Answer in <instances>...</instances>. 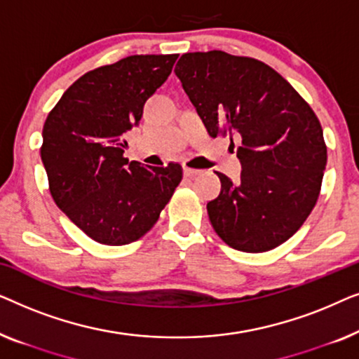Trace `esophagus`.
Wrapping results in <instances>:
<instances>
[{
	"label": "esophagus",
	"instance_id": "34e87169",
	"mask_svg": "<svg viewBox=\"0 0 359 359\" xmlns=\"http://www.w3.org/2000/svg\"><path fill=\"white\" fill-rule=\"evenodd\" d=\"M184 175L186 176H198V175H201V170H194V168H188V166H184Z\"/></svg>",
	"mask_w": 359,
	"mask_h": 359
}]
</instances>
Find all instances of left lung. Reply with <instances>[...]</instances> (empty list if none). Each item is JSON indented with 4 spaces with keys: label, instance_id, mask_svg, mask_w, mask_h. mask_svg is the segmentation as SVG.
Segmentation results:
<instances>
[{
    "label": "left lung",
    "instance_id": "8db88e82",
    "mask_svg": "<svg viewBox=\"0 0 359 359\" xmlns=\"http://www.w3.org/2000/svg\"><path fill=\"white\" fill-rule=\"evenodd\" d=\"M175 73L210 137H240V181L217 173L222 189L208 203L215 233L240 252L279 247L320 194L327 145L316 112L274 68L252 57L184 53Z\"/></svg>",
    "mask_w": 359,
    "mask_h": 359
}]
</instances>
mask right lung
I'll list each match as a JSON object with an SVG mask.
<instances>
[{"instance_id": "1", "label": "right lung", "mask_w": 359, "mask_h": 359, "mask_svg": "<svg viewBox=\"0 0 359 359\" xmlns=\"http://www.w3.org/2000/svg\"><path fill=\"white\" fill-rule=\"evenodd\" d=\"M178 55H130L85 73L48 112L41 158L55 204L102 245L135 242L156 224L183 180L180 163L124 158V134L170 76Z\"/></svg>"}]
</instances>
